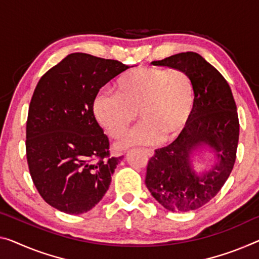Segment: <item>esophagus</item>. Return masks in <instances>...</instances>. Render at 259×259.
Returning <instances> with one entry per match:
<instances>
[{
    "instance_id": "34e87169",
    "label": "esophagus",
    "mask_w": 259,
    "mask_h": 259,
    "mask_svg": "<svg viewBox=\"0 0 259 259\" xmlns=\"http://www.w3.org/2000/svg\"><path fill=\"white\" fill-rule=\"evenodd\" d=\"M143 153H145L146 155H148L149 157H152V156H154V150L153 149H143L142 150Z\"/></svg>"
}]
</instances>
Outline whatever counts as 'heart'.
<instances>
[{
    "mask_svg": "<svg viewBox=\"0 0 259 259\" xmlns=\"http://www.w3.org/2000/svg\"><path fill=\"white\" fill-rule=\"evenodd\" d=\"M116 94L98 91L93 112L113 139L127 133L139 117L142 122L121 142L122 148L153 145L177 138L196 105V85L186 71L141 67L125 71L114 83Z\"/></svg>",
    "mask_w": 259,
    "mask_h": 259,
    "instance_id": "1",
    "label": "heart"
}]
</instances>
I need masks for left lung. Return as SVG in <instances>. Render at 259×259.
<instances>
[{"label":"left lung","mask_w":259,"mask_h":259,"mask_svg":"<svg viewBox=\"0 0 259 259\" xmlns=\"http://www.w3.org/2000/svg\"><path fill=\"white\" fill-rule=\"evenodd\" d=\"M188 73L196 85V105L188 125L169 146L155 150L146 186L171 212H190L213 199L228 180L236 160L240 124L232 89L225 77L194 52L153 61ZM211 155L212 165L194 169L195 156Z\"/></svg>","instance_id":"left-lung-1"}]
</instances>
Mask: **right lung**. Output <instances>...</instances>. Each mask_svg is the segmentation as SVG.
Masks as SVG:
<instances>
[{"label": "right lung", "instance_id": "1", "mask_svg": "<svg viewBox=\"0 0 259 259\" xmlns=\"http://www.w3.org/2000/svg\"><path fill=\"white\" fill-rule=\"evenodd\" d=\"M128 68L71 53L39 79L27 114L26 157L35 188L52 207L77 215L109 190L121 157H109V138L94 116L93 101Z\"/></svg>", "mask_w": 259, "mask_h": 259}]
</instances>
